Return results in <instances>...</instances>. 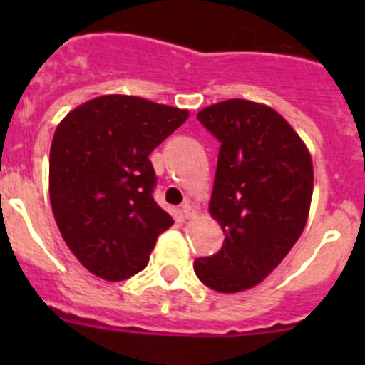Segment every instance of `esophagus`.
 <instances>
[{"label":"esophagus","mask_w":365,"mask_h":365,"mask_svg":"<svg viewBox=\"0 0 365 365\" xmlns=\"http://www.w3.org/2000/svg\"><path fill=\"white\" fill-rule=\"evenodd\" d=\"M180 212H182V215H185L186 219L195 217V214H197V210H195V206L190 205V202H185V205L180 206Z\"/></svg>","instance_id":"1"}]
</instances>
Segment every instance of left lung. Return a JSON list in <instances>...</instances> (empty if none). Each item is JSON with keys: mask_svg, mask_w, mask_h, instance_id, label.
Here are the masks:
<instances>
[{"mask_svg": "<svg viewBox=\"0 0 365 365\" xmlns=\"http://www.w3.org/2000/svg\"><path fill=\"white\" fill-rule=\"evenodd\" d=\"M197 120L219 140L210 214L221 225L219 252L193 261L217 292L257 285L282 263L307 222L312 163L289 122L267 106L232 98Z\"/></svg>", "mask_w": 365, "mask_h": 365, "instance_id": "1", "label": "left lung"}]
</instances>
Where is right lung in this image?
<instances>
[{
  "instance_id": "obj_1",
  "label": "right lung",
  "mask_w": 365,
  "mask_h": 365,
  "mask_svg": "<svg viewBox=\"0 0 365 365\" xmlns=\"http://www.w3.org/2000/svg\"><path fill=\"white\" fill-rule=\"evenodd\" d=\"M188 111L128 95L93 98L54 131L49 195L63 241L89 272L122 282L148 265L173 225L153 199L151 151Z\"/></svg>"
}]
</instances>
